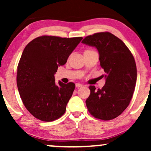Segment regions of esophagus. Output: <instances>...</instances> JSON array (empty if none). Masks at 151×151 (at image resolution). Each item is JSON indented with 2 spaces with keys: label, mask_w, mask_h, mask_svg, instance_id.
I'll return each mask as SVG.
<instances>
[{
  "label": "esophagus",
  "mask_w": 151,
  "mask_h": 151,
  "mask_svg": "<svg viewBox=\"0 0 151 151\" xmlns=\"http://www.w3.org/2000/svg\"><path fill=\"white\" fill-rule=\"evenodd\" d=\"M76 86L77 88H79V87H82V86H83L82 84H80V83H76Z\"/></svg>",
  "instance_id": "esophagus-1"
}]
</instances>
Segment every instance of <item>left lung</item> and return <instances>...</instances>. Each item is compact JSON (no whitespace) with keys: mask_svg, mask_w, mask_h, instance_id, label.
I'll return each mask as SVG.
<instances>
[{"mask_svg":"<svg viewBox=\"0 0 151 151\" xmlns=\"http://www.w3.org/2000/svg\"><path fill=\"white\" fill-rule=\"evenodd\" d=\"M82 42L98 49L106 78L101 89L89 86L86 107L96 118L111 120L121 115L131 102L137 80L135 59L124 43L109 32L88 36Z\"/></svg>","mask_w":151,"mask_h":151,"instance_id":"8db88e82","label":"left lung"}]
</instances>
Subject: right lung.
<instances>
[{"instance_id": "obj_1", "label": "right lung", "mask_w": 151, "mask_h": 151, "mask_svg": "<svg viewBox=\"0 0 151 151\" xmlns=\"http://www.w3.org/2000/svg\"><path fill=\"white\" fill-rule=\"evenodd\" d=\"M82 37L42 36L28 43L17 69V86L24 106L36 118L51 122L64 115L75 84L55 82L54 74L64 65Z\"/></svg>"}]
</instances>
